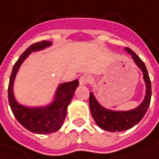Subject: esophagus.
<instances>
[{
	"mask_svg": "<svg viewBox=\"0 0 159 159\" xmlns=\"http://www.w3.org/2000/svg\"><path fill=\"white\" fill-rule=\"evenodd\" d=\"M90 80H91V78L88 74H83L80 77V85H86V84L89 83Z\"/></svg>",
	"mask_w": 159,
	"mask_h": 159,
	"instance_id": "esophagus-1",
	"label": "esophagus"
}]
</instances>
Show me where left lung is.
I'll return each instance as SVG.
<instances>
[{"mask_svg":"<svg viewBox=\"0 0 159 159\" xmlns=\"http://www.w3.org/2000/svg\"><path fill=\"white\" fill-rule=\"evenodd\" d=\"M125 50L131 54L135 63L143 72V78L146 82V96L138 108L128 111H114L103 108L97 101L93 93H89V108L93 119L100 129L110 132L128 130L137 125L145 116L151 100V81L145 63L129 48Z\"/></svg>","mask_w":159,"mask_h":159,"instance_id":"left-lung-1","label":"left lung"}]
</instances>
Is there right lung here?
<instances>
[{
  "mask_svg": "<svg viewBox=\"0 0 159 159\" xmlns=\"http://www.w3.org/2000/svg\"><path fill=\"white\" fill-rule=\"evenodd\" d=\"M51 45V41L46 40L30 45L14 64L8 87L9 104L14 117L26 129L37 134H50L61 129L67 115V108L71 101L75 89L79 86L78 80L61 84L57 89L54 101L47 107L28 108L19 104L15 100L13 95V82L20 66L30 53L43 50Z\"/></svg>",
  "mask_w": 159,
  "mask_h": 159,
  "instance_id": "right-lung-1",
  "label": "right lung"
}]
</instances>
